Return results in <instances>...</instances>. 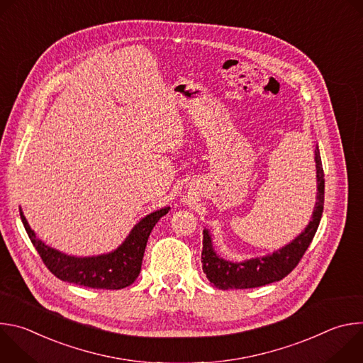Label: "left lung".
<instances>
[{
  "label": "left lung",
  "instance_id": "8db88e82",
  "mask_svg": "<svg viewBox=\"0 0 363 363\" xmlns=\"http://www.w3.org/2000/svg\"><path fill=\"white\" fill-rule=\"evenodd\" d=\"M316 162V202L306 228L289 244L270 254L248 258L244 262H230L220 257L213 247V237L208 228H203L201 263L202 270L217 289H252L266 286L284 279L300 262L307 247L312 242L325 203V174L319 146L315 149Z\"/></svg>",
  "mask_w": 363,
  "mask_h": 363
}]
</instances>
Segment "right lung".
I'll use <instances>...</instances> for the list:
<instances>
[{
  "mask_svg": "<svg viewBox=\"0 0 363 363\" xmlns=\"http://www.w3.org/2000/svg\"><path fill=\"white\" fill-rule=\"evenodd\" d=\"M169 210L171 206H164L161 210L147 214L133 225L118 248L90 257L69 255L47 245L37 238L34 230H31L26 220L23 210H20V217L41 260L57 279L91 289L119 290L130 286L138 279L149 234L155 224L167 216Z\"/></svg>",
  "mask_w": 363,
  "mask_h": 363,
  "instance_id": "1",
  "label": "right lung"
}]
</instances>
